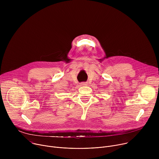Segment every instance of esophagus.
<instances>
[{
  "instance_id": "esophagus-1",
  "label": "esophagus",
  "mask_w": 159,
  "mask_h": 159,
  "mask_svg": "<svg viewBox=\"0 0 159 159\" xmlns=\"http://www.w3.org/2000/svg\"><path fill=\"white\" fill-rule=\"evenodd\" d=\"M87 85V82H82V83H80V85H82V86Z\"/></svg>"
}]
</instances>
